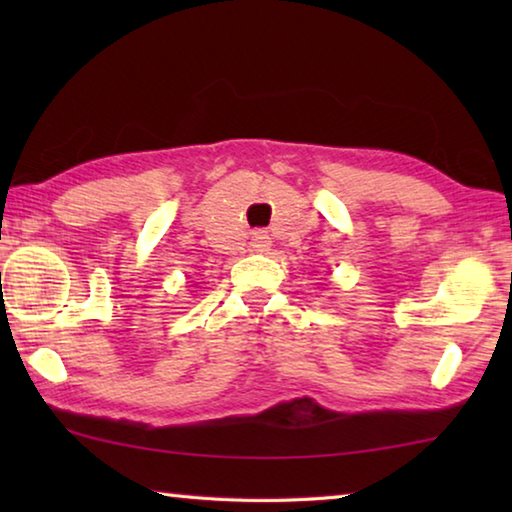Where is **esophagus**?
Segmentation results:
<instances>
[{
    "instance_id": "esophagus-1",
    "label": "esophagus",
    "mask_w": 512,
    "mask_h": 512,
    "mask_svg": "<svg viewBox=\"0 0 512 512\" xmlns=\"http://www.w3.org/2000/svg\"><path fill=\"white\" fill-rule=\"evenodd\" d=\"M250 246H253L257 253H264V250L271 246V237L266 235V232H262V230H257V232H253V239H250Z\"/></svg>"
}]
</instances>
